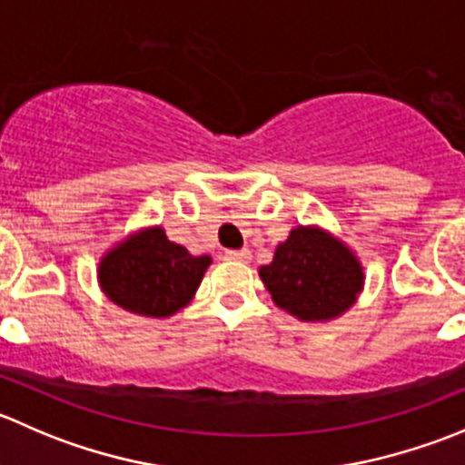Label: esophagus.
<instances>
[{
    "mask_svg": "<svg viewBox=\"0 0 465 465\" xmlns=\"http://www.w3.org/2000/svg\"><path fill=\"white\" fill-rule=\"evenodd\" d=\"M224 259L227 261H241V263H250L252 254L247 247H242V250H224Z\"/></svg>",
    "mask_w": 465,
    "mask_h": 465,
    "instance_id": "esophagus-1",
    "label": "esophagus"
}]
</instances>
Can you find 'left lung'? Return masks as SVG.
<instances>
[{"instance_id": "obj_1", "label": "left lung", "mask_w": 465, "mask_h": 465, "mask_svg": "<svg viewBox=\"0 0 465 465\" xmlns=\"http://www.w3.org/2000/svg\"><path fill=\"white\" fill-rule=\"evenodd\" d=\"M259 277L272 302L300 322H331L357 304L366 272L357 252L318 224H297Z\"/></svg>"}]
</instances>
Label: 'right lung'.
<instances>
[{"label":"right lung","mask_w":465,"mask_h":465,"mask_svg":"<svg viewBox=\"0 0 465 465\" xmlns=\"http://www.w3.org/2000/svg\"><path fill=\"white\" fill-rule=\"evenodd\" d=\"M211 263L209 254L193 256L183 245L168 241L161 224H152L104 252L97 282L120 309L145 318H170L195 297Z\"/></svg>","instance_id":"right-lung-1"}]
</instances>
